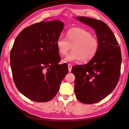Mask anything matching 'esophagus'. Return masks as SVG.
Segmentation results:
<instances>
[{
	"instance_id": "1",
	"label": "esophagus",
	"mask_w": 129,
	"mask_h": 129,
	"mask_svg": "<svg viewBox=\"0 0 129 129\" xmlns=\"http://www.w3.org/2000/svg\"><path fill=\"white\" fill-rule=\"evenodd\" d=\"M68 69H69V71L71 72V69H72V66L71 64H68Z\"/></svg>"
}]
</instances>
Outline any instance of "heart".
I'll return each mask as SVG.
<instances>
[{
  "label": "heart",
  "instance_id": "obj_1",
  "mask_svg": "<svg viewBox=\"0 0 129 129\" xmlns=\"http://www.w3.org/2000/svg\"><path fill=\"white\" fill-rule=\"evenodd\" d=\"M55 45L59 53L62 55L67 54L72 46V52L62 60L63 62H76L81 60L87 62L96 55L99 41L90 32L80 28H73L67 31L65 38L60 36Z\"/></svg>",
  "mask_w": 129,
  "mask_h": 129
}]
</instances>
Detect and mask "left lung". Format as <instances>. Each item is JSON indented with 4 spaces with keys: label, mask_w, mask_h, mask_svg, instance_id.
Returning a JSON list of instances; mask_svg holds the SVG:
<instances>
[{
    "label": "left lung",
    "mask_w": 129,
    "mask_h": 129,
    "mask_svg": "<svg viewBox=\"0 0 129 129\" xmlns=\"http://www.w3.org/2000/svg\"><path fill=\"white\" fill-rule=\"evenodd\" d=\"M77 19L94 29L99 41V49L88 63L72 67L71 72L75 76V91L82 103L95 104L108 96L119 80L120 48L113 32L104 22L85 17Z\"/></svg>",
    "instance_id": "left-lung-1"
}]
</instances>
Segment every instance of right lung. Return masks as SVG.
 Returning <instances> with one entry per match:
<instances>
[{"label":"right lung","mask_w":129,"mask_h":129,"mask_svg":"<svg viewBox=\"0 0 129 129\" xmlns=\"http://www.w3.org/2000/svg\"><path fill=\"white\" fill-rule=\"evenodd\" d=\"M60 21H42L24 28L10 52L12 77L17 89L35 102L51 100L68 72L55 45L64 28Z\"/></svg>","instance_id":"1"}]
</instances>
